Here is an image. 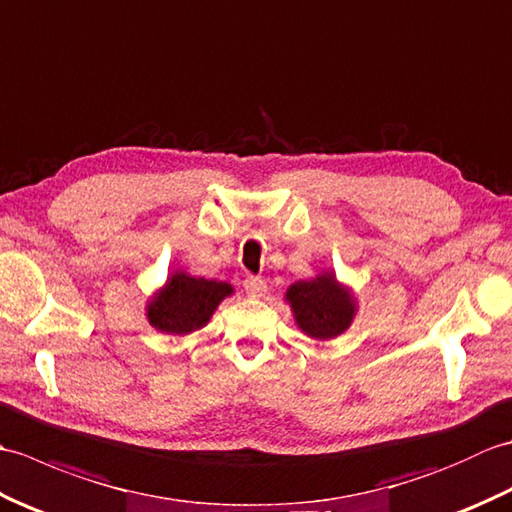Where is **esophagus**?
<instances>
[{
  "label": "esophagus",
  "mask_w": 512,
  "mask_h": 512,
  "mask_svg": "<svg viewBox=\"0 0 512 512\" xmlns=\"http://www.w3.org/2000/svg\"><path fill=\"white\" fill-rule=\"evenodd\" d=\"M244 290H246L248 297H264L268 286H266L264 279H259V277H246V279H244Z\"/></svg>",
  "instance_id": "34e87169"
}]
</instances>
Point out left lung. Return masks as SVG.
Instances as JSON below:
<instances>
[{
	"instance_id": "1",
	"label": "left lung",
	"mask_w": 512,
	"mask_h": 512,
	"mask_svg": "<svg viewBox=\"0 0 512 512\" xmlns=\"http://www.w3.org/2000/svg\"><path fill=\"white\" fill-rule=\"evenodd\" d=\"M286 303L297 328L314 341H330L341 336L356 319L358 299L354 290L336 279L334 270H325L312 279L290 284Z\"/></svg>"
}]
</instances>
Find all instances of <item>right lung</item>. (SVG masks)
<instances>
[{"instance_id":"obj_1","label":"right lung","mask_w":512,"mask_h":512,"mask_svg":"<svg viewBox=\"0 0 512 512\" xmlns=\"http://www.w3.org/2000/svg\"><path fill=\"white\" fill-rule=\"evenodd\" d=\"M228 281L193 277L187 270L176 268L145 306V317L151 328L162 334L187 336L202 330L211 321L220 303L233 295Z\"/></svg>"}]
</instances>
